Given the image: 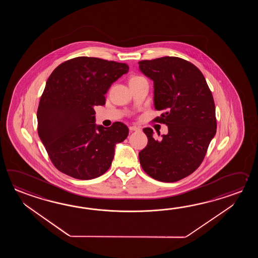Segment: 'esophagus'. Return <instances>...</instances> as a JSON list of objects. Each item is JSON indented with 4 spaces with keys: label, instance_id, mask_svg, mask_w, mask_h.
<instances>
[{
    "label": "esophagus",
    "instance_id": "34e87169",
    "mask_svg": "<svg viewBox=\"0 0 258 258\" xmlns=\"http://www.w3.org/2000/svg\"><path fill=\"white\" fill-rule=\"evenodd\" d=\"M129 130H130V132L139 131L140 128L137 126H130L129 127Z\"/></svg>",
    "mask_w": 258,
    "mask_h": 258
}]
</instances>
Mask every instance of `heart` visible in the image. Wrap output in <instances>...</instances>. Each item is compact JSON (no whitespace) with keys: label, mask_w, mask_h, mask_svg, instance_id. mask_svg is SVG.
Wrapping results in <instances>:
<instances>
[{"label":"heart","mask_w":258,"mask_h":258,"mask_svg":"<svg viewBox=\"0 0 258 258\" xmlns=\"http://www.w3.org/2000/svg\"><path fill=\"white\" fill-rule=\"evenodd\" d=\"M142 77H131V79L130 80H135V79H138V78H141Z\"/></svg>","instance_id":"obj_1"}]
</instances>
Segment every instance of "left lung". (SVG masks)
Returning <instances> with one entry per match:
<instances>
[{
	"instance_id": "left-lung-1",
	"label": "left lung",
	"mask_w": 258,
	"mask_h": 258,
	"mask_svg": "<svg viewBox=\"0 0 258 258\" xmlns=\"http://www.w3.org/2000/svg\"><path fill=\"white\" fill-rule=\"evenodd\" d=\"M138 64L153 81L155 109L165 111L155 120L169 130L157 140L151 128H144L148 143L138 155L140 164L157 181H180L202 163L216 135L213 96L201 71L183 59L166 56Z\"/></svg>"
}]
</instances>
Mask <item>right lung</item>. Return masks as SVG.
<instances>
[{"label":"right lung","instance_id":"1","mask_svg":"<svg viewBox=\"0 0 258 258\" xmlns=\"http://www.w3.org/2000/svg\"><path fill=\"white\" fill-rule=\"evenodd\" d=\"M126 63L77 57L57 66L40 98L38 133L58 170L79 180L102 175L129 129L120 121L96 124L94 106L105 104L111 84L128 73Z\"/></svg>","mask_w":258,"mask_h":258}]
</instances>
